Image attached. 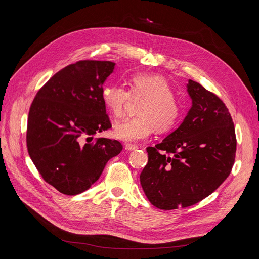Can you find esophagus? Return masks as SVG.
<instances>
[{"mask_svg": "<svg viewBox=\"0 0 259 259\" xmlns=\"http://www.w3.org/2000/svg\"><path fill=\"white\" fill-rule=\"evenodd\" d=\"M124 149H125L126 151H128V152H131V151H136V150H138V146H137V145H134V144H131V143H126V144L124 145Z\"/></svg>", "mask_w": 259, "mask_h": 259, "instance_id": "34e87169", "label": "esophagus"}]
</instances>
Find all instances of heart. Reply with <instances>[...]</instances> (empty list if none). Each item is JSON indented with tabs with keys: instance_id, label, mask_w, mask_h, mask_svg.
Here are the masks:
<instances>
[{
	"instance_id": "1",
	"label": "heart",
	"mask_w": 259,
	"mask_h": 259,
	"mask_svg": "<svg viewBox=\"0 0 259 259\" xmlns=\"http://www.w3.org/2000/svg\"><path fill=\"white\" fill-rule=\"evenodd\" d=\"M101 96L105 107L115 118L124 115L131 97L135 100L143 99L137 109L139 116L120 123L114 130V136L125 142L146 139L155 128L158 132L173 128L181 115L173 88L164 77L153 73L133 76L130 92L121 85H106Z\"/></svg>"
}]
</instances>
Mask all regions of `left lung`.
I'll return each mask as SVG.
<instances>
[{
	"label": "left lung",
	"instance_id": "8db88e82",
	"mask_svg": "<svg viewBox=\"0 0 259 259\" xmlns=\"http://www.w3.org/2000/svg\"><path fill=\"white\" fill-rule=\"evenodd\" d=\"M192 106L177 130L146 147L149 162L140 174L147 199L160 210L201 201L230 175L236 153L234 123L225 103L189 80Z\"/></svg>",
	"mask_w": 259,
	"mask_h": 259
}]
</instances>
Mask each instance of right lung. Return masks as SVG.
<instances>
[{
	"label": "right lung",
	"mask_w": 259,
	"mask_h": 259,
	"mask_svg": "<svg viewBox=\"0 0 259 259\" xmlns=\"http://www.w3.org/2000/svg\"><path fill=\"white\" fill-rule=\"evenodd\" d=\"M110 61L84 60L58 71L35 95L27 122V149L43 179L65 195L89 190L123 146L99 138L112 127L102 101Z\"/></svg>",
	"instance_id": "right-lung-1"
}]
</instances>
